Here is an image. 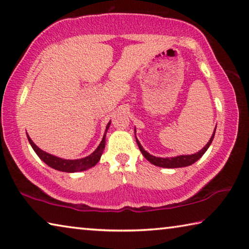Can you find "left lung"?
I'll use <instances>...</instances> for the list:
<instances>
[{
    "label": "left lung",
    "mask_w": 249,
    "mask_h": 249,
    "mask_svg": "<svg viewBox=\"0 0 249 249\" xmlns=\"http://www.w3.org/2000/svg\"><path fill=\"white\" fill-rule=\"evenodd\" d=\"M215 131H216V127L214 129V134H213L211 140L208 141V143L205 145V147H203L202 149L198 153L196 154H192V155H180V156H177V157H171V159H161V157H155L153 155H149V154L145 151V149L142 147V145L140 144V142L137 141L136 139V143L139 145V147L141 149L142 154H143L144 157L147 160L151 161L152 164L156 165V166H160V167H166V168H177V167H185V166H189V165L194 164L195 161L198 160L200 157H202L205 152L207 151V148L210 147V145L212 144L213 139H214V135H215Z\"/></svg>",
    "instance_id": "8db88e82"
}]
</instances>
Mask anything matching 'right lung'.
Wrapping results in <instances>:
<instances>
[{
  "mask_svg": "<svg viewBox=\"0 0 249 249\" xmlns=\"http://www.w3.org/2000/svg\"><path fill=\"white\" fill-rule=\"evenodd\" d=\"M109 124L110 123H108L107 126H106V131L105 132H107V129L109 127ZM105 135H106V133L104 134L103 140H102L101 144L98 145V147L95 149V151L90 154V155L86 156V157H84V159H81V160H63V159H60V157L53 156V155H51V154H47L44 151H42V149H39L37 146L33 143V141L31 140L29 136H27V139H29L30 144L33 147L34 152L37 154V156L43 161H44L45 164L49 165L50 167H52V168L56 169V171H60V172L74 173V172L85 171V169L95 166V165L97 164V161L100 160L102 154H103V152H104Z\"/></svg>",
  "mask_w": 249,
  "mask_h": 249,
  "instance_id": "add662e5",
  "label": "right lung"
}]
</instances>
